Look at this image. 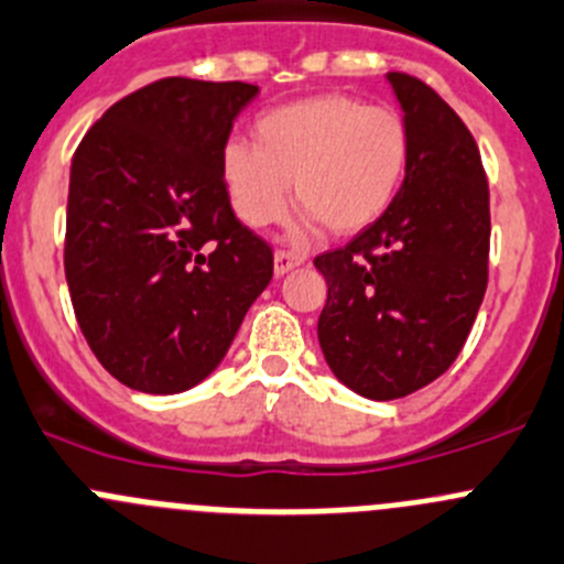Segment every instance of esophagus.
I'll return each instance as SVG.
<instances>
[{
    "mask_svg": "<svg viewBox=\"0 0 564 564\" xmlns=\"http://www.w3.org/2000/svg\"><path fill=\"white\" fill-rule=\"evenodd\" d=\"M303 261L305 259L300 253H292V250H278V253H275V275L278 278L286 275V272H292L294 267H300Z\"/></svg>",
    "mask_w": 564,
    "mask_h": 564,
    "instance_id": "1",
    "label": "esophagus"
}]
</instances>
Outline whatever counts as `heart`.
Segmentation results:
<instances>
[{
	"label": "heart",
	"mask_w": 564,
	"mask_h": 564,
	"mask_svg": "<svg viewBox=\"0 0 564 564\" xmlns=\"http://www.w3.org/2000/svg\"><path fill=\"white\" fill-rule=\"evenodd\" d=\"M410 131L402 115L347 93H322L270 109L253 123V149L228 143L220 178L239 220L267 228L281 220L289 193L305 220L336 237L375 226L402 189Z\"/></svg>",
	"instance_id": "b5f03b06"
}]
</instances>
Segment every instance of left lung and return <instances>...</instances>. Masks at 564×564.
<instances>
[{"instance_id":"obj_1","label":"left lung","mask_w":564,"mask_h":564,"mask_svg":"<svg viewBox=\"0 0 564 564\" xmlns=\"http://www.w3.org/2000/svg\"><path fill=\"white\" fill-rule=\"evenodd\" d=\"M410 131V167L391 209L347 248L316 256L327 281L319 347L366 399H399L460 355L488 289L490 195L479 149L421 79L386 74Z\"/></svg>"}]
</instances>
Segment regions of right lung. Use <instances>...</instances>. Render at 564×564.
Instances as JSON below:
<instances>
[{
  "mask_svg": "<svg viewBox=\"0 0 564 564\" xmlns=\"http://www.w3.org/2000/svg\"><path fill=\"white\" fill-rule=\"evenodd\" d=\"M248 82L160 79L120 98L70 162L65 281L104 369L182 393L226 358L272 281V250L237 220L220 154Z\"/></svg>",
  "mask_w": 564,
  "mask_h": 564,
  "instance_id": "add662e5",
  "label": "right lung"
}]
</instances>
